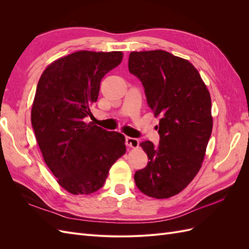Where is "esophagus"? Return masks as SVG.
<instances>
[{"label": "esophagus", "instance_id": "34e87169", "mask_svg": "<svg viewBox=\"0 0 249 249\" xmlns=\"http://www.w3.org/2000/svg\"><path fill=\"white\" fill-rule=\"evenodd\" d=\"M125 144L126 146L132 147V148H136L139 146V140L136 138H132V137H126L125 138Z\"/></svg>", "mask_w": 249, "mask_h": 249}]
</instances>
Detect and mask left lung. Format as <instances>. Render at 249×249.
I'll return each mask as SVG.
<instances>
[{
    "label": "left lung",
    "instance_id": "8db88e82",
    "mask_svg": "<svg viewBox=\"0 0 249 249\" xmlns=\"http://www.w3.org/2000/svg\"><path fill=\"white\" fill-rule=\"evenodd\" d=\"M129 71L142 82L148 106L160 118V144L140 143L149 161L135 172V183L149 197L168 198L201 167L213 127L210 92L188 60L166 51L132 52Z\"/></svg>",
    "mask_w": 249,
    "mask_h": 249
}]
</instances>
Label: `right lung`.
Masks as SVG:
<instances>
[{
	"mask_svg": "<svg viewBox=\"0 0 249 249\" xmlns=\"http://www.w3.org/2000/svg\"><path fill=\"white\" fill-rule=\"evenodd\" d=\"M123 57V52L72 53L52 62L37 84L31 110L35 137L58 184L71 194L101 189L112 165L125 154L123 134L84 122L102 79Z\"/></svg>",
	"mask_w": 249,
	"mask_h": 249,
	"instance_id": "add662e5",
	"label": "right lung"
}]
</instances>
